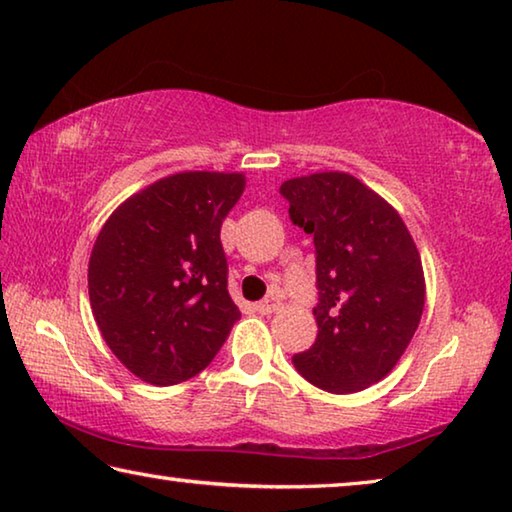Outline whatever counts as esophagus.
Segmentation results:
<instances>
[{
    "mask_svg": "<svg viewBox=\"0 0 512 512\" xmlns=\"http://www.w3.org/2000/svg\"><path fill=\"white\" fill-rule=\"evenodd\" d=\"M255 309L259 311V314H273V311L280 309V296L271 293V296H266L262 302H257Z\"/></svg>",
    "mask_w": 512,
    "mask_h": 512,
    "instance_id": "34e87169",
    "label": "esophagus"
}]
</instances>
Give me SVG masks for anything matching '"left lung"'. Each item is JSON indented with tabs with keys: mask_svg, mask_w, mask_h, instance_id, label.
<instances>
[{
	"mask_svg": "<svg viewBox=\"0 0 512 512\" xmlns=\"http://www.w3.org/2000/svg\"><path fill=\"white\" fill-rule=\"evenodd\" d=\"M280 194L316 248L318 336L293 366L327 393L363 391L393 370L418 329V248L400 214L350 173L293 178Z\"/></svg>",
	"mask_w": 512,
	"mask_h": 512,
	"instance_id": "left-lung-1",
	"label": "left lung"
}]
</instances>
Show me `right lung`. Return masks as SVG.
<instances>
[{
	"mask_svg": "<svg viewBox=\"0 0 512 512\" xmlns=\"http://www.w3.org/2000/svg\"><path fill=\"white\" fill-rule=\"evenodd\" d=\"M244 185L241 173H176L128 198L94 241V320L115 357L149 384L198 375L241 318L221 223Z\"/></svg>",
	"mask_w": 512,
	"mask_h": 512,
	"instance_id": "obj_1",
	"label": "right lung"
}]
</instances>
